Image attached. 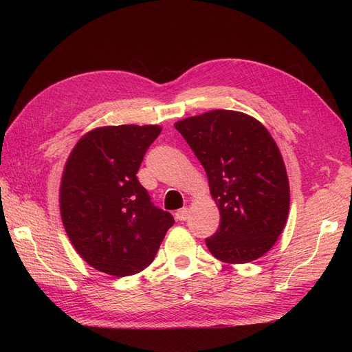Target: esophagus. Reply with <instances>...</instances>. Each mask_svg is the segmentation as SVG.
Masks as SVG:
<instances>
[{
  "instance_id": "obj_1",
  "label": "esophagus",
  "mask_w": 352,
  "mask_h": 352,
  "mask_svg": "<svg viewBox=\"0 0 352 352\" xmlns=\"http://www.w3.org/2000/svg\"><path fill=\"white\" fill-rule=\"evenodd\" d=\"M175 218H177V221H180V222L186 221L189 218V210H188V208H180V210H177Z\"/></svg>"
}]
</instances>
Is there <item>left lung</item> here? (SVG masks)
<instances>
[{
    "label": "left lung",
    "mask_w": 352,
    "mask_h": 352,
    "mask_svg": "<svg viewBox=\"0 0 352 352\" xmlns=\"http://www.w3.org/2000/svg\"><path fill=\"white\" fill-rule=\"evenodd\" d=\"M207 174L221 213L218 231L206 239L223 263L257 260L286 226L290 190L278 146L256 118L212 110L174 124Z\"/></svg>",
    "instance_id": "left-lung-1"
}]
</instances>
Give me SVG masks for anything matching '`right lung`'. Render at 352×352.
I'll return each mask as SVG.
<instances>
[{"label": "right lung", "instance_id": "right-lung-1", "mask_svg": "<svg viewBox=\"0 0 352 352\" xmlns=\"http://www.w3.org/2000/svg\"><path fill=\"white\" fill-rule=\"evenodd\" d=\"M160 131V125L100 126L86 133L66 160L62 222L80 257L96 271L115 276L144 271L174 226L136 177Z\"/></svg>", "mask_w": 352, "mask_h": 352}]
</instances>
